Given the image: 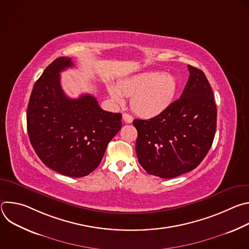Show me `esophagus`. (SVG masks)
<instances>
[{"label":"esophagus","instance_id":"34e87169","mask_svg":"<svg viewBox=\"0 0 249 249\" xmlns=\"http://www.w3.org/2000/svg\"><path fill=\"white\" fill-rule=\"evenodd\" d=\"M123 120L126 122V123H132L133 122V117L128 114V113H123Z\"/></svg>","mask_w":249,"mask_h":249}]
</instances>
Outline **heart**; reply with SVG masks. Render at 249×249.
<instances>
[{"mask_svg":"<svg viewBox=\"0 0 249 249\" xmlns=\"http://www.w3.org/2000/svg\"><path fill=\"white\" fill-rule=\"evenodd\" d=\"M107 90L116 102H122V95L132 97L131 108L139 116L152 118L160 114L172 102L177 80L169 73L146 72L119 81L117 88L107 86Z\"/></svg>","mask_w":249,"mask_h":249,"instance_id":"b5f03b06","label":"heart"}]
</instances>
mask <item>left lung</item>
I'll return each mask as SVG.
<instances>
[{
	"instance_id": "obj_1",
	"label": "left lung",
	"mask_w": 249,
	"mask_h": 249,
	"mask_svg": "<svg viewBox=\"0 0 249 249\" xmlns=\"http://www.w3.org/2000/svg\"><path fill=\"white\" fill-rule=\"evenodd\" d=\"M189 79L180 95L160 114L135 119L138 160L149 174L173 178L196 168L208 154L217 128L212 88L201 70L187 66Z\"/></svg>"
}]
</instances>
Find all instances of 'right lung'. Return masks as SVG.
Listing matches in <instances>:
<instances>
[{"label": "right lung", "instance_id": "1", "mask_svg": "<svg viewBox=\"0 0 249 249\" xmlns=\"http://www.w3.org/2000/svg\"><path fill=\"white\" fill-rule=\"evenodd\" d=\"M71 58L54 60L35 83L26 124L30 143L42 162L70 177H83L100 163L109 142L122 126V115L100 108L90 94L68 97L60 73L73 67Z\"/></svg>", "mask_w": 249, "mask_h": 249}]
</instances>
